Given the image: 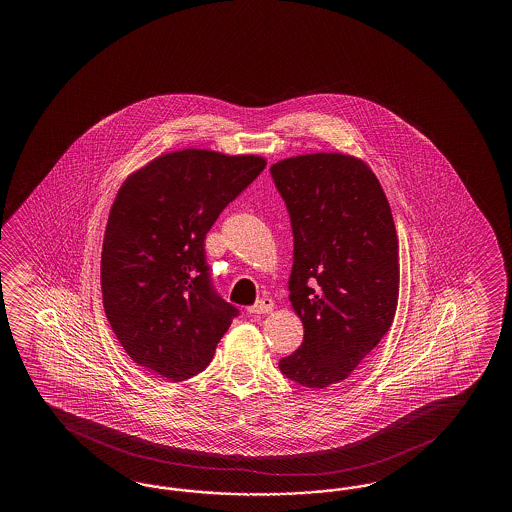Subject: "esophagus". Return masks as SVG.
Wrapping results in <instances>:
<instances>
[{
  "mask_svg": "<svg viewBox=\"0 0 512 512\" xmlns=\"http://www.w3.org/2000/svg\"><path fill=\"white\" fill-rule=\"evenodd\" d=\"M272 309H274V302H272L271 298H261L256 304L247 309V313L252 316H261L271 313Z\"/></svg>",
  "mask_w": 512,
  "mask_h": 512,
  "instance_id": "1",
  "label": "esophagus"
}]
</instances>
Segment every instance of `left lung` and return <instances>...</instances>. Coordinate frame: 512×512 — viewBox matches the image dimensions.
Returning <instances> with one entry per match:
<instances>
[{
  "label": "left lung",
  "mask_w": 512,
  "mask_h": 512,
  "mask_svg": "<svg viewBox=\"0 0 512 512\" xmlns=\"http://www.w3.org/2000/svg\"><path fill=\"white\" fill-rule=\"evenodd\" d=\"M291 216L289 300L304 342L280 360L287 379L324 390L348 379L392 326L399 241L377 175L359 157L307 153L271 166Z\"/></svg>",
  "instance_id": "1"
}]
</instances>
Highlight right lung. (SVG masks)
Masks as SVG:
<instances>
[{"instance_id":"obj_1","label":"right lung","mask_w":512,"mask_h":512,"mask_svg":"<svg viewBox=\"0 0 512 512\" xmlns=\"http://www.w3.org/2000/svg\"><path fill=\"white\" fill-rule=\"evenodd\" d=\"M267 161L186 148L164 153L119 188L102 243L109 326L144 370L181 382L205 370L238 309L212 289L205 238Z\"/></svg>"}]
</instances>
